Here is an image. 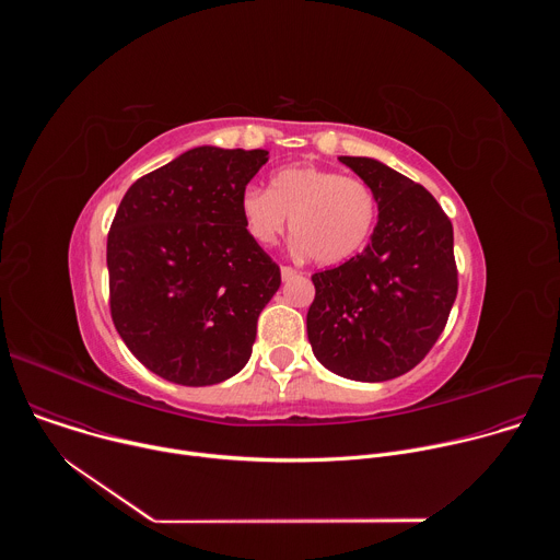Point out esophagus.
<instances>
[{
  "instance_id": "1",
  "label": "esophagus",
  "mask_w": 560,
  "mask_h": 560,
  "mask_svg": "<svg viewBox=\"0 0 560 560\" xmlns=\"http://www.w3.org/2000/svg\"><path fill=\"white\" fill-rule=\"evenodd\" d=\"M292 277H296V270L290 268V266H283V268H281V279L288 281V279H292Z\"/></svg>"
}]
</instances>
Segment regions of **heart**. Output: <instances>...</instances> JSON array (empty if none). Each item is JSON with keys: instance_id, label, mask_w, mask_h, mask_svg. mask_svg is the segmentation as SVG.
Masks as SVG:
<instances>
[{"instance_id": "heart-1", "label": "heart", "mask_w": 560, "mask_h": 560, "mask_svg": "<svg viewBox=\"0 0 560 560\" xmlns=\"http://www.w3.org/2000/svg\"><path fill=\"white\" fill-rule=\"evenodd\" d=\"M290 218L296 250L318 266H337L368 244L376 199L365 182L316 166L281 168L268 190L248 188L242 197L244 225L261 246L275 244Z\"/></svg>"}]
</instances>
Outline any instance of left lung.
I'll list each match as a JSON object with an SVG mask.
<instances>
[{"mask_svg":"<svg viewBox=\"0 0 560 560\" xmlns=\"http://www.w3.org/2000/svg\"><path fill=\"white\" fill-rule=\"evenodd\" d=\"M374 192L363 253L312 275L307 339L330 372L365 383L410 372L441 337L456 299L454 232L436 199L370 156H339Z\"/></svg>","mask_w":560,"mask_h":560,"instance_id":"obj_1","label":"left lung"}]
</instances>
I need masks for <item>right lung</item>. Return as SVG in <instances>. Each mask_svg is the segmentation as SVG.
Returning a JSON list of instances; mask_svg holds the SVG:
<instances>
[{"instance_id":"obj_1","label":"right lung","mask_w":560,"mask_h":560,"mask_svg":"<svg viewBox=\"0 0 560 560\" xmlns=\"http://www.w3.org/2000/svg\"><path fill=\"white\" fill-rule=\"evenodd\" d=\"M268 150L192 148L137 179L108 234L110 314L156 376L201 387L242 372L281 285L248 234L242 197Z\"/></svg>"}]
</instances>
